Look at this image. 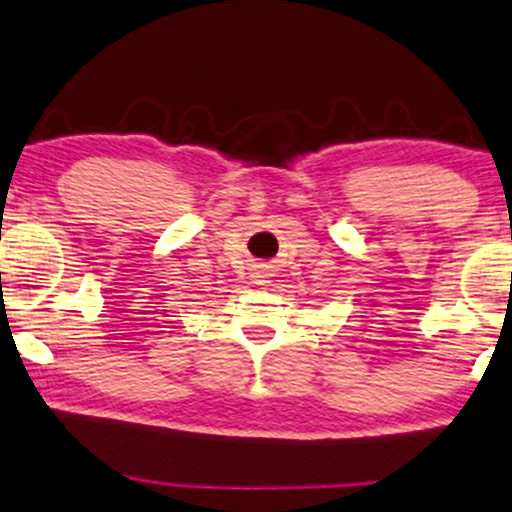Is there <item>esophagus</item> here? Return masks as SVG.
<instances>
[{
    "label": "esophagus",
    "mask_w": 512,
    "mask_h": 512,
    "mask_svg": "<svg viewBox=\"0 0 512 512\" xmlns=\"http://www.w3.org/2000/svg\"><path fill=\"white\" fill-rule=\"evenodd\" d=\"M252 279H255V283H260V286H264V283H269L267 279H269V269L267 267H257L255 272H252Z\"/></svg>",
    "instance_id": "esophagus-1"
}]
</instances>
